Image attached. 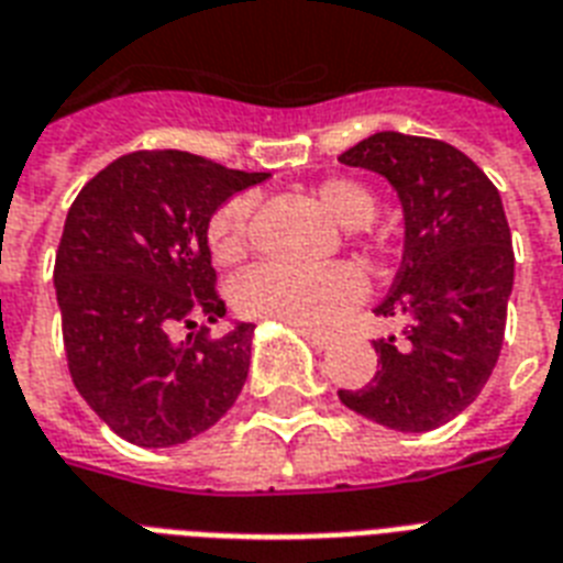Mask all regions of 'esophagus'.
I'll use <instances>...</instances> for the list:
<instances>
[{"instance_id":"esophagus-1","label":"esophagus","mask_w":563,"mask_h":563,"mask_svg":"<svg viewBox=\"0 0 563 563\" xmlns=\"http://www.w3.org/2000/svg\"><path fill=\"white\" fill-rule=\"evenodd\" d=\"M298 333L303 335L309 344H316L318 351H324V347H330V344H333V335L321 333V330H307V327H298Z\"/></svg>"}]
</instances>
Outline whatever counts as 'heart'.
<instances>
[{
  "mask_svg": "<svg viewBox=\"0 0 563 563\" xmlns=\"http://www.w3.org/2000/svg\"><path fill=\"white\" fill-rule=\"evenodd\" d=\"M316 203L342 230L368 228L376 216V195L351 178H330L312 192ZM254 195H233L212 212L207 239L212 256L224 265L239 263L251 247ZM365 295L360 268L347 263L303 272L289 265H260L236 283L233 300L247 318L280 321V324L327 330L342 321Z\"/></svg>",
  "mask_w": 563,
  "mask_h": 563,
  "instance_id": "1",
  "label": "heart"
}]
</instances>
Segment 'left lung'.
Instances as JSON below:
<instances>
[{
  "label": "left lung",
  "mask_w": 563,
  "mask_h": 563,
  "mask_svg": "<svg viewBox=\"0 0 563 563\" xmlns=\"http://www.w3.org/2000/svg\"><path fill=\"white\" fill-rule=\"evenodd\" d=\"M383 175L402 207V263L374 309L402 318L376 339V374L339 391L362 418L397 432H429L462 415L488 383L515 286L511 230L497 187L453 145L383 131L339 157Z\"/></svg>",
  "instance_id": "obj_1"
}]
</instances>
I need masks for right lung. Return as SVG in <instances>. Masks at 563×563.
Listing matches in <instances>:
<instances>
[{"instance_id":"add662e5","label":"right lung","mask_w":563,"mask_h":563,"mask_svg":"<svg viewBox=\"0 0 563 563\" xmlns=\"http://www.w3.org/2000/svg\"><path fill=\"white\" fill-rule=\"evenodd\" d=\"M265 172L224 169L189 152H134L101 169L66 212L55 291L69 374L90 409L136 446L201 435L247 379L254 324H216L224 300L210 260L212 212Z\"/></svg>"}]
</instances>
